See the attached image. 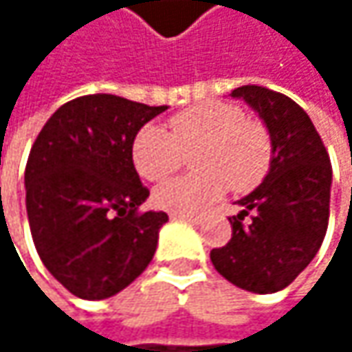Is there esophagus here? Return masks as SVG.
Returning <instances> with one entry per match:
<instances>
[{"label":"esophagus","mask_w":352,"mask_h":352,"mask_svg":"<svg viewBox=\"0 0 352 352\" xmlns=\"http://www.w3.org/2000/svg\"><path fill=\"white\" fill-rule=\"evenodd\" d=\"M171 218H173V220H187V222H191V224H201V218H197V216H185V214H171Z\"/></svg>","instance_id":"1"}]
</instances>
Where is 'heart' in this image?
Wrapping results in <instances>:
<instances>
[{
  "label": "heart",
  "instance_id": "obj_1",
  "mask_svg": "<svg viewBox=\"0 0 352 352\" xmlns=\"http://www.w3.org/2000/svg\"><path fill=\"white\" fill-rule=\"evenodd\" d=\"M197 173L165 181L155 189V204L171 214H199L218 201L228 187L243 193L267 175L273 142L267 126L245 118L243 109L224 102L187 107L161 126H144L132 144V161L140 175L161 181L179 169L183 153L193 151Z\"/></svg>",
  "mask_w": 352,
  "mask_h": 352
}]
</instances>
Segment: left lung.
<instances>
[{
  "label": "left lung",
  "instance_id": "left-lung-1",
  "mask_svg": "<svg viewBox=\"0 0 352 352\" xmlns=\"http://www.w3.org/2000/svg\"><path fill=\"white\" fill-rule=\"evenodd\" d=\"M232 98L245 100L265 122L273 157L265 181L228 218L232 239L212 248L216 271L252 294L287 287L316 256L330 214L332 167L310 116L283 94L243 85Z\"/></svg>",
  "mask_w": 352,
  "mask_h": 352
}]
</instances>
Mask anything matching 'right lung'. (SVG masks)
I'll return each mask as SVG.
<instances>
[{
	"label": "right lung",
	"mask_w": 352,
	"mask_h": 352,
	"mask_svg": "<svg viewBox=\"0 0 352 352\" xmlns=\"http://www.w3.org/2000/svg\"><path fill=\"white\" fill-rule=\"evenodd\" d=\"M167 106L83 96L60 106L26 163V210L38 256L81 300H106L153 261L165 212H140L148 189L134 169L138 130Z\"/></svg>",
	"instance_id": "obj_1"
}]
</instances>
